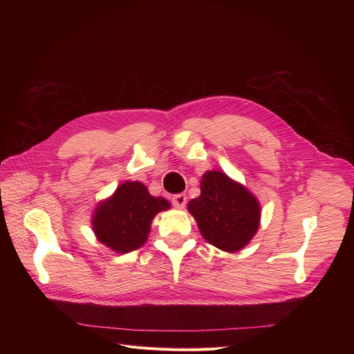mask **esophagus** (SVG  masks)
I'll return each mask as SVG.
<instances>
[{
    "label": "esophagus",
    "instance_id": "1",
    "mask_svg": "<svg viewBox=\"0 0 354 354\" xmlns=\"http://www.w3.org/2000/svg\"><path fill=\"white\" fill-rule=\"evenodd\" d=\"M171 202H173V205L176 208H185L186 202H187V196L183 194H178V195H174L173 198H171Z\"/></svg>",
    "mask_w": 354,
    "mask_h": 354
}]
</instances>
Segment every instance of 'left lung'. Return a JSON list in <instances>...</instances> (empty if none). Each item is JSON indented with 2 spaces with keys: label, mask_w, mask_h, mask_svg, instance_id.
<instances>
[{
  "label": "left lung",
  "mask_w": 354,
  "mask_h": 354,
  "mask_svg": "<svg viewBox=\"0 0 354 354\" xmlns=\"http://www.w3.org/2000/svg\"><path fill=\"white\" fill-rule=\"evenodd\" d=\"M202 238L216 248L238 252L251 242L260 227L259 199L239 181L217 169L201 178V195L187 203Z\"/></svg>",
  "instance_id": "1"
}]
</instances>
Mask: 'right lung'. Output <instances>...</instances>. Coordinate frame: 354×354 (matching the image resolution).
<instances>
[{
    "label": "right lung",
    "mask_w": 354,
    "mask_h": 354,
    "mask_svg": "<svg viewBox=\"0 0 354 354\" xmlns=\"http://www.w3.org/2000/svg\"><path fill=\"white\" fill-rule=\"evenodd\" d=\"M171 208L160 196H152L142 181H124L94 208L91 227L97 241L118 254L138 250L147 241L153 217Z\"/></svg>",
    "instance_id": "1"
}]
</instances>
